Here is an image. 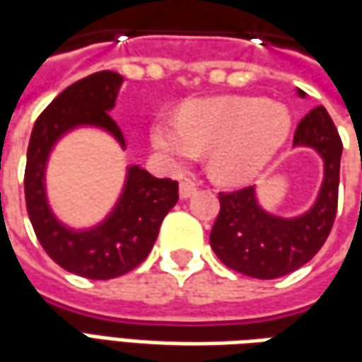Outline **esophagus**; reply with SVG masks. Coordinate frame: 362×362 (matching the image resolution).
Returning a JSON list of instances; mask_svg holds the SVG:
<instances>
[{"label":"esophagus","instance_id":"obj_1","mask_svg":"<svg viewBox=\"0 0 362 362\" xmlns=\"http://www.w3.org/2000/svg\"><path fill=\"white\" fill-rule=\"evenodd\" d=\"M196 192H198L196 184H192V182H182V184H180V198L182 199L192 198V196H194Z\"/></svg>","mask_w":362,"mask_h":362}]
</instances>
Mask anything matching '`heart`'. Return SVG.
<instances>
[{"mask_svg": "<svg viewBox=\"0 0 362 362\" xmlns=\"http://www.w3.org/2000/svg\"><path fill=\"white\" fill-rule=\"evenodd\" d=\"M292 115L262 98H202L163 115L153 125V145L170 163L188 164L207 153V173L221 186H245L259 176L286 143Z\"/></svg>", "mask_w": 362, "mask_h": 362, "instance_id": "obj_1", "label": "heart"}]
</instances>
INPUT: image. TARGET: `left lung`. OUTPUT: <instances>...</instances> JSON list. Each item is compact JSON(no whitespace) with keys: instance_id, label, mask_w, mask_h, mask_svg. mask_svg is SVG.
<instances>
[{"instance_id":"8db88e82","label":"left lung","mask_w":362,"mask_h":362,"mask_svg":"<svg viewBox=\"0 0 362 362\" xmlns=\"http://www.w3.org/2000/svg\"><path fill=\"white\" fill-rule=\"evenodd\" d=\"M298 95L305 98L302 90ZM294 145L310 146L323 160V182L313 206L302 216L278 217L260 207L255 186L221 192L209 245L225 267L272 280L304 267L323 247L337 214L343 153L339 133L323 105L313 107L300 121Z\"/></svg>"}]
</instances>
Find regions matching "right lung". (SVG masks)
<instances>
[{
	"mask_svg": "<svg viewBox=\"0 0 362 362\" xmlns=\"http://www.w3.org/2000/svg\"><path fill=\"white\" fill-rule=\"evenodd\" d=\"M121 84L123 76L102 70L68 86L35 121L27 148L25 202L35 235L57 264L92 280H110L139 267L153 249L164 216L178 202V182L155 178L133 164L117 204L95 227H66L50 209L45 170L50 151L68 131L103 129L125 148V137L110 115Z\"/></svg>",
	"mask_w": 362,
	"mask_h": 362,
	"instance_id": "add662e5",
	"label": "right lung"
}]
</instances>
